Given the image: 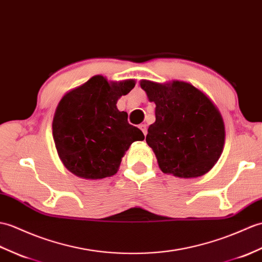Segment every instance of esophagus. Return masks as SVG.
I'll list each match as a JSON object with an SVG mask.
<instances>
[{
    "label": "esophagus",
    "mask_w": 262,
    "mask_h": 262,
    "mask_svg": "<svg viewBox=\"0 0 262 262\" xmlns=\"http://www.w3.org/2000/svg\"><path fill=\"white\" fill-rule=\"evenodd\" d=\"M139 128H141V130L144 133V135H146V134H147V127H146L145 124L139 125Z\"/></svg>",
    "instance_id": "obj_1"
}]
</instances>
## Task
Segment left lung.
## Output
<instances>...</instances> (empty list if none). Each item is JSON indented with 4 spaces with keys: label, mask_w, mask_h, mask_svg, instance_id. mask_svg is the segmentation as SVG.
I'll list each match as a JSON object with an SVG mask.
<instances>
[{
    "label": "left lung",
    "mask_w": 262,
    "mask_h": 262,
    "mask_svg": "<svg viewBox=\"0 0 262 262\" xmlns=\"http://www.w3.org/2000/svg\"><path fill=\"white\" fill-rule=\"evenodd\" d=\"M139 84L156 105L146 143L161 171L181 179L208 173L220 159L226 139L222 115L213 101L185 81L141 80Z\"/></svg>",
    "instance_id": "8db88e82"
}]
</instances>
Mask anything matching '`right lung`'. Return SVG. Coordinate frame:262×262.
Listing matches in <instances>:
<instances>
[{
    "label": "right lung",
    "instance_id": "right-lung-1",
    "mask_svg": "<svg viewBox=\"0 0 262 262\" xmlns=\"http://www.w3.org/2000/svg\"><path fill=\"white\" fill-rule=\"evenodd\" d=\"M135 87V80L108 81L94 76L59 101L52 121L57 153L64 167L78 178L100 180L117 173L129 146L144 134L119 112L118 99Z\"/></svg>",
    "mask_w": 262,
    "mask_h": 262
}]
</instances>
